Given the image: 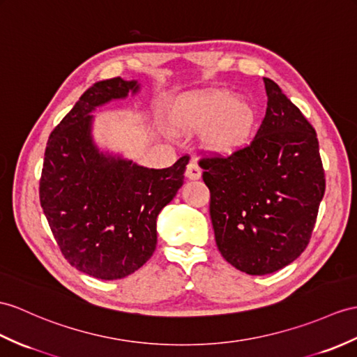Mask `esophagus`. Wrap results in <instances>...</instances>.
Here are the masks:
<instances>
[{
	"label": "esophagus",
	"mask_w": 357,
	"mask_h": 357,
	"mask_svg": "<svg viewBox=\"0 0 357 357\" xmlns=\"http://www.w3.org/2000/svg\"><path fill=\"white\" fill-rule=\"evenodd\" d=\"M199 177H202V169H199V167L195 162H189V165L186 167V178L198 180Z\"/></svg>",
	"instance_id": "1"
}]
</instances>
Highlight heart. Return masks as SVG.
Returning <instances> with one entry per match:
<instances>
[{
    "mask_svg": "<svg viewBox=\"0 0 357 357\" xmlns=\"http://www.w3.org/2000/svg\"><path fill=\"white\" fill-rule=\"evenodd\" d=\"M174 119L185 132L206 130V145L218 154L238 153L255 135L257 112L247 98H234L230 91H202L181 97Z\"/></svg>",
    "mask_w": 357,
    "mask_h": 357,
    "instance_id": "obj_1",
    "label": "heart"
}]
</instances>
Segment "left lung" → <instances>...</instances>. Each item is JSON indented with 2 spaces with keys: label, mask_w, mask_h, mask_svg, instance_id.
Here are the masks:
<instances>
[{
  "label": "left lung",
  "mask_w": 357,
  "mask_h": 357,
  "mask_svg": "<svg viewBox=\"0 0 357 357\" xmlns=\"http://www.w3.org/2000/svg\"><path fill=\"white\" fill-rule=\"evenodd\" d=\"M264 83L266 113L253 141L199 160L216 245L251 275L279 271L306 250L326 190L315 128L277 83Z\"/></svg>",
  "instance_id": "8db88e82"
}]
</instances>
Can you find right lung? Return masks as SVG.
<instances>
[{
  "instance_id": "obj_1",
  "label": "right lung",
  "mask_w": 357,
  "mask_h": 357,
  "mask_svg": "<svg viewBox=\"0 0 357 357\" xmlns=\"http://www.w3.org/2000/svg\"><path fill=\"white\" fill-rule=\"evenodd\" d=\"M121 77L97 82L51 132L39 181L40 206L65 259L101 280L127 277L158 244L155 220L183 185L189 159L150 169L100 153L91 112L137 92Z\"/></svg>"
}]
</instances>
